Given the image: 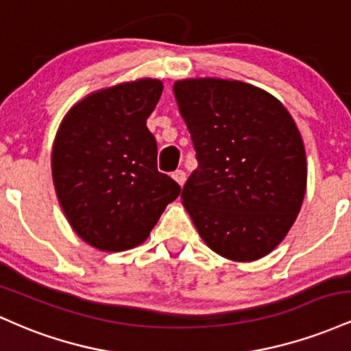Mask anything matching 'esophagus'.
Masks as SVG:
<instances>
[{
  "label": "esophagus",
  "instance_id": "obj_1",
  "mask_svg": "<svg viewBox=\"0 0 351 351\" xmlns=\"http://www.w3.org/2000/svg\"><path fill=\"white\" fill-rule=\"evenodd\" d=\"M171 176H173V180L180 184V186H183L184 181H186V173H184L183 170H176Z\"/></svg>",
  "mask_w": 351,
  "mask_h": 351
}]
</instances>
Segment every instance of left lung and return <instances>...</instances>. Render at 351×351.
Listing matches in <instances>:
<instances>
[{"instance_id":"8db88e82","label":"left lung","mask_w":351,"mask_h":351,"mask_svg":"<svg viewBox=\"0 0 351 351\" xmlns=\"http://www.w3.org/2000/svg\"><path fill=\"white\" fill-rule=\"evenodd\" d=\"M173 92L198 160L181 199L201 239L236 263L267 256L287 236L307 189L292 115L241 80H176Z\"/></svg>"}]
</instances>
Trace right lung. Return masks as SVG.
Masks as SVG:
<instances>
[{
  "label": "right lung",
  "instance_id": "1",
  "mask_svg": "<svg viewBox=\"0 0 351 351\" xmlns=\"http://www.w3.org/2000/svg\"><path fill=\"white\" fill-rule=\"evenodd\" d=\"M163 84L136 79L92 92L71 107L52 145L56 195L71 228L99 251L142 244L181 188L156 168L147 119Z\"/></svg>",
  "mask_w": 351,
  "mask_h": 351
}]
</instances>
